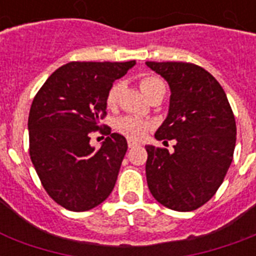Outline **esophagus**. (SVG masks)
Returning <instances> with one entry per match:
<instances>
[{
  "label": "esophagus",
  "mask_w": 256,
  "mask_h": 256,
  "mask_svg": "<svg viewBox=\"0 0 256 256\" xmlns=\"http://www.w3.org/2000/svg\"><path fill=\"white\" fill-rule=\"evenodd\" d=\"M128 148H136V146H140V144H136V142H134V140H128Z\"/></svg>",
  "instance_id": "1"
}]
</instances>
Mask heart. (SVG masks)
<instances>
[{
  "instance_id": "1",
  "label": "heart",
  "mask_w": 256,
  "mask_h": 256,
  "mask_svg": "<svg viewBox=\"0 0 256 256\" xmlns=\"http://www.w3.org/2000/svg\"><path fill=\"white\" fill-rule=\"evenodd\" d=\"M162 86H164V82L160 81V78L154 77V76H144V77L140 78V90L148 98ZM120 88H122V86H120V82H116L108 88V94H106V106L108 108H114L116 106ZM150 128H152V122L138 118V116H124L116 122V130L120 134H124V136L134 140H142Z\"/></svg>"
}]
</instances>
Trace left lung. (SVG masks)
<instances>
[{"label": "left lung", "mask_w": 256, "mask_h": 256, "mask_svg": "<svg viewBox=\"0 0 256 256\" xmlns=\"http://www.w3.org/2000/svg\"><path fill=\"white\" fill-rule=\"evenodd\" d=\"M168 82L170 108L156 132L175 140L174 152L146 146L152 196L175 211L203 206L222 184L234 158L236 124L226 92L207 70L190 62H146Z\"/></svg>", "instance_id": "1"}]
</instances>
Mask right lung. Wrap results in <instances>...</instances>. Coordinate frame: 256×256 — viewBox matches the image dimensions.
Returning <instances> with one entry per match:
<instances>
[{"label":"right lung","mask_w":256,"mask_h":256,"mask_svg":"<svg viewBox=\"0 0 256 256\" xmlns=\"http://www.w3.org/2000/svg\"><path fill=\"white\" fill-rule=\"evenodd\" d=\"M134 65L69 62L34 96L28 120L30 160L46 192L66 210H92L116 186L128 142L100 120L108 114V88ZM98 130L109 136L96 150L88 142L90 132Z\"/></svg>","instance_id":"1"}]
</instances>
